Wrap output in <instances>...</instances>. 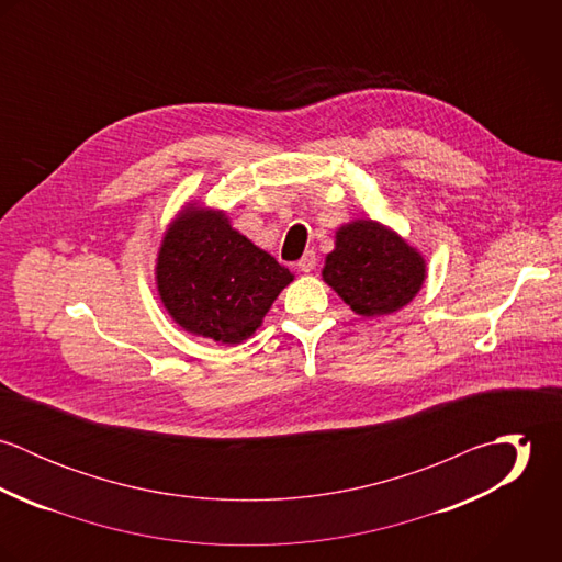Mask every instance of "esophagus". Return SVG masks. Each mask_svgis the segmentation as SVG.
Returning <instances> with one entry per match:
<instances>
[{
  "instance_id": "1",
  "label": "esophagus",
  "mask_w": 562,
  "mask_h": 562,
  "mask_svg": "<svg viewBox=\"0 0 562 562\" xmlns=\"http://www.w3.org/2000/svg\"><path fill=\"white\" fill-rule=\"evenodd\" d=\"M296 266H299L301 272H312V270L316 268V252H314V250H307V252L299 259Z\"/></svg>"
}]
</instances>
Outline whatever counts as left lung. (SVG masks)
I'll use <instances>...</instances> for the list:
<instances>
[{
	"label": "left lung",
	"mask_w": 562,
	"mask_h": 562,
	"mask_svg": "<svg viewBox=\"0 0 562 562\" xmlns=\"http://www.w3.org/2000/svg\"><path fill=\"white\" fill-rule=\"evenodd\" d=\"M322 279L357 316H387L422 290L426 259L394 229L359 218L335 232Z\"/></svg>",
	"instance_id": "left-lung-1"
}]
</instances>
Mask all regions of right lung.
<instances>
[{
    "instance_id": "1",
    "label": "right lung",
    "mask_w": 562,
    "mask_h": 562,
    "mask_svg": "<svg viewBox=\"0 0 562 562\" xmlns=\"http://www.w3.org/2000/svg\"><path fill=\"white\" fill-rule=\"evenodd\" d=\"M294 274L229 225L223 210L186 203L164 232L156 285L183 330L227 346L248 339Z\"/></svg>"
}]
</instances>
